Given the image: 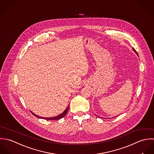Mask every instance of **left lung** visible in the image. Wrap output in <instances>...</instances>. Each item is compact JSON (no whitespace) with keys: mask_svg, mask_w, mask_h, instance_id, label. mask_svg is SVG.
<instances>
[{"mask_svg":"<svg viewBox=\"0 0 154 154\" xmlns=\"http://www.w3.org/2000/svg\"><path fill=\"white\" fill-rule=\"evenodd\" d=\"M133 51H134V52H135V53H136V54H137V56H138V54H137V52H136V50H135V49H134V48H133ZM97 117H98V116H97ZM100 118H101V117H100Z\"/></svg>","mask_w":154,"mask_h":154,"instance_id":"1","label":"left lung"}]
</instances>
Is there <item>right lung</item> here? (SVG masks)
I'll return each instance as SVG.
<instances>
[{"mask_svg": "<svg viewBox=\"0 0 154 154\" xmlns=\"http://www.w3.org/2000/svg\"><path fill=\"white\" fill-rule=\"evenodd\" d=\"M68 109H69V105H68V106L66 108V109H65L62 114H61L60 115H59V116H56V117H40V116H38L35 115V114L32 113L31 111V112L32 113V114H33L34 116H35V117H38V118H40V119H45V120H60V119H61L62 118H63V117L66 114V113H67V112H68Z\"/></svg>", "mask_w": 154, "mask_h": 154, "instance_id": "right-lung-1", "label": "right lung"}]
</instances>
